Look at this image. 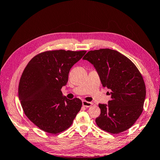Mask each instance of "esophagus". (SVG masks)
Returning <instances> with one entry per match:
<instances>
[{
	"label": "esophagus",
	"instance_id": "1",
	"mask_svg": "<svg viewBox=\"0 0 160 160\" xmlns=\"http://www.w3.org/2000/svg\"><path fill=\"white\" fill-rule=\"evenodd\" d=\"M92 102H88V101H82V105L83 106H84V107H86V108H89V107H91V106L92 105Z\"/></svg>",
	"mask_w": 160,
	"mask_h": 160
}]
</instances>
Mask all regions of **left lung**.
Returning <instances> with one entry per match:
<instances>
[{
  "label": "left lung",
  "instance_id": "8db88e82",
  "mask_svg": "<svg viewBox=\"0 0 160 160\" xmlns=\"http://www.w3.org/2000/svg\"><path fill=\"white\" fill-rule=\"evenodd\" d=\"M83 59L94 66L102 86L111 90L108 104L98 105L101 114L96 123L113 134L129 129L142 112L146 97L140 71L127 57L109 48L90 51Z\"/></svg>",
  "mask_w": 160,
  "mask_h": 160
}]
</instances>
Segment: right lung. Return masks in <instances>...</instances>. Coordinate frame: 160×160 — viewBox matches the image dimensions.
I'll use <instances>...</instances> for the list:
<instances>
[{"instance_id":"right-lung-1","label":"right lung","mask_w":160,"mask_h":160,"mask_svg":"<svg viewBox=\"0 0 160 160\" xmlns=\"http://www.w3.org/2000/svg\"><path fill=\"white\" fill-rule=\"evenodd\" d=\"M86 51L42 52L28 63L20 78L18 97L25 115L40 129L52 134L71 126L80 111L79 98H67L61 91L71 68Z\"/></svg>"}]
</instances>
